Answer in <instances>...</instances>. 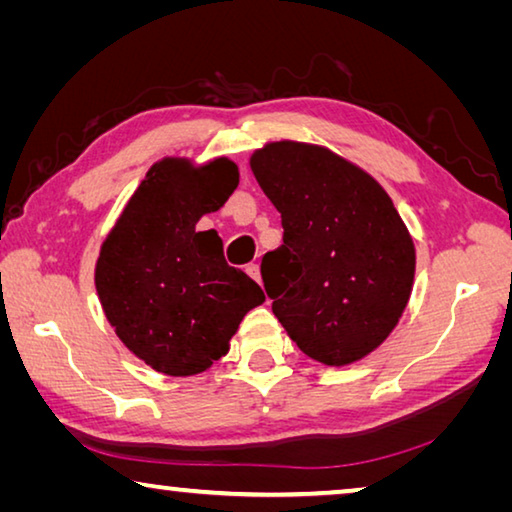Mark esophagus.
<instances>
[{"label":"esophagus","mask_w":512,"mask_h":512,"mask_svg":"<svg viewBox=\"0 0 512 512\" xmlns=\"http://www.w3.org/2000/svg\"><path fill=\"white\" fill-rule=\"evenodd\" d=\"M246 273H248L250 277H253L255 282H259V277H262V275H259V264H248V266H246Z\"/></svg>","instance_id":"1"}]
</instances>
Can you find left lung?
Wrapping results in <instances>:
<instances>
[{
    "mask_svg": "<svg viewBox=\"0 0 512 512\" xmlns=\"http://www.w3.org/2000/svg\"><path fill=\"white\" fill-rule=\"evenodd\" d=\"M250 167L282 214L262 257L273 314L307 357L359 361L393 332L411 296L415 250L377 180L332 151L275 142Z\"/></svg>",
    "mask_w": 512,
    "mask_h": 512,
    "instance_id": "left-lung-1",
    "label": "left lung"
}]
</instances>
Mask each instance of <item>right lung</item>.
I'll use <instances>...</instances> for the list:
<instances>
[{
  "instance_id": "right-lung-1",
  "label": "right lung",
  "mask_w": 512,
  "mask_h": 512,
  "mask_svg": "<svg viewBox=\"0 0 512 512\" xmlns=\"http://www.w3.org/2000/svg\"><path fill=\"white\" fill-rule=\"evenodd\" d=\"M237 183V164L225 158L201 169L162 160L103 241L94 273L103 311L126 348L164 375L210 368L264 302L259 284L225 262L212 230L196 232Z\"/></svg>"
}]
</instances>
